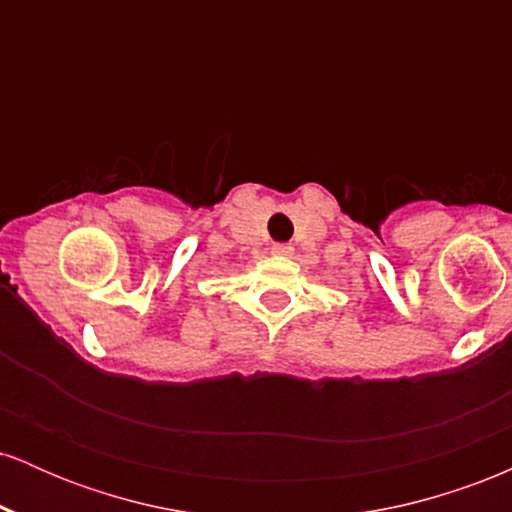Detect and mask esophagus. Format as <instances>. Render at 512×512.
<instances>
[{
  "label": "esophagus",
  "instance_id": "34e87169",
  "mask_svg": "<svg viewBox=\"0 0 512 512\" xmlns=\"http://www.w3.org/2000/svg\"><path fill=\"white\" fill-rule=\"evenodd\" d=\"M291 252H293V245H289V243H276V245H272V255L289 257Z\"/></svg>",
  "mask_w": 512,
  "mask_h": 512
}]
</instances>
